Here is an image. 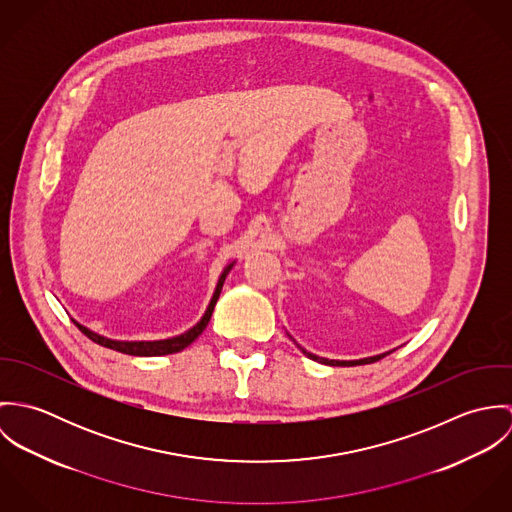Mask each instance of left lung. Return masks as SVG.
I'll return each mask as SVG.
<instances>
[{
    "mask_svg": "<svg viewBox=\"0 0 512 512\" xmlns=\"http://www.w3.org/2000/svg\"><path fill=\"white\" fill-rule=\"evenodd\" d=\"M292 337V335H290ZM299 349H301V353L305 355V357H309L311 361H317V363H321V365H329V366H355V365H368V363H374V361H380L382 357H386L388 353H392V351H386V353H380V355H374V357H365V359H357V361H335V359H325V357H317V355H313V353H309V351H305L301 345H297Z\"/></svg>",
    "mask_w": 512,
    "mask_h": 512,
    "instance_id": "obj_1",
    "label": "left lung"
}]
</instances>
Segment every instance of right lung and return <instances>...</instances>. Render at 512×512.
<instances>
[{
  "label": "right lung",
  "mask_w": 512,
  "mask_h": 512,
  "mask_svg": "<svg viewBox=\"0 0 512 512\" xmlns=\"http://www.w3.org/2000/svg\"><path fill=\"white\" fill-rule=\"evenodd\" d=\"M234 264H236V260L230 262L228 266H224V270L220 272L217 288H215V293H213V297H211V301H209V305H207L203 317H201L191 329H187V331L181 333V335H175V337H169V339H159V341H116V339H108V337H104V335H100V333H94L92 329L80 325L78 321H74V325H76L90 341H94V343H98V345H102V347H106V349L132 355V357H161V355L179 353V351H183L185 347H189V345L207 329V325H209V321H211V315H213V311H215V305H217V299H219L222 284H224V280H226V276H228V272L232 270Z\"/></svg>",
  "instance_id": "add662e5"
}]
</instances>
